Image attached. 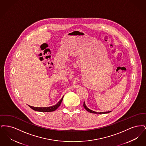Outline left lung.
I'll return each instance as SVG.
<instances>
[{
  "mask_svg": "<svg viewBox=\"0 0 146 146\" xmlns=\"http://www.w3.org/2000/svg\"><path fill=\"white\" fill-rule=\"evenodd\" d=\"M83 106L84 107V108H85L87 111H88L89 112H90V113H95V114H106V113H110V112H111V111H104V112H97V111H92V110H90L89 108H88L86 107V104H85V102H84Z\"/></svg>",
  "mask_w": 146,
  "mask_h": 146,
  "instance_id": "left-lung-1",
  "label": "left lung"
}]
</instances>
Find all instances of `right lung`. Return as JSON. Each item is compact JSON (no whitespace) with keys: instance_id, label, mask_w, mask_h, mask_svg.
<instances>
[{"instance_id":"1","label":"right lung","mask_w":146,"mask_h":146,"mask_svg":"<svg viewBox=\"0 0 146 146\" xmlns=\"http://www.w3.org/2000/svg\"><path fill=\"white\" fill-rule=\"evenodd\" d=\"M63 96L60 100V101H59L58 102V103H57L56 104L54 105V106H50V107H35L31 106L29 105V107L30 108H31L32 110L35 111H42V112H50V111H55L56 109H57L58 107L60 106V104H61L62 101Z\"/></svg>"}]
</instances>
